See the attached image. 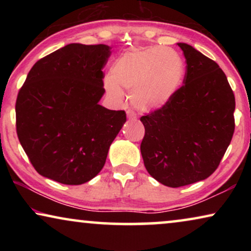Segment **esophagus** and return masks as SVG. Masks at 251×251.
I'll return each instance as SVG.
<instances>
[{"label":"esophagus","mask_w":251,"mask_h":251,"mask_svg":"<svg viewBox=\"0 0 251 251\" xmlns=\"http://www.w3.org/2000/svg\"><path fill=\"white\" fill-rule=\"evenodd\" d=\"M126 115L129 119H136V113L132 109H126Z\"/></svg>","instance_id":"34e87169"}]
</instances>
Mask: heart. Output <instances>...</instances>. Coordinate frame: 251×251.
<instances>
[{"instance_id": "heart-1", "label": "heart", "mask_w": 251, "mask_h": 251, "mask_svg": "<svg viewBox=\"0 0 251 251\" xmlns=\"http://www.w3.org/2000/svg\"><path fill=\"white\" fill-rule=\"evenodd\" d=\"M185 63L180 54L166 47H150L126 51L115 61L105 87L116 98L120 87L131 90L130 100L143 111L163 107L183 83Z\"/></svg>"}]
</instances>
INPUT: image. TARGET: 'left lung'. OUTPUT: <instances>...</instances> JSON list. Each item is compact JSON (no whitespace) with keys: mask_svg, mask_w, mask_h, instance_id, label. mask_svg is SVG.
<instances>
[{"mask_svg":"<svg viewBox=\"0 0 251 251\" xmlns=\"http://www.w3.org/2000/svg\"><path fill=\"white\" fill-rule=\"evenodd\" d=\"M183 85L163 107L140 118V152L146 170L169 187L208 178L217 169L234 133L235 98L216 61L186 43Z\"/></svg>","mask_w":251,"mask_h":251,"instance_id":"left-lung-1","label":"left lung"}]
</instances>
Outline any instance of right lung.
I'll return each mask as SVG.
<instances>
[{"instance_id":"1","label":"right lung","mask_w":251,"mask_h":251,"mask_svg":"<svg viewBox=\"0 0 251 251\" xmlns=\"http://www.w3.org/2000/svg\"><path fill=\"white\" fill-rule=\"evenodd\" d=\"M105 44L72 43L30 68L16 101L19 142L37 173L66 185L87 183L104 167L126 121L98 104L104 95Z\"/></svg>"}]
</instances>
